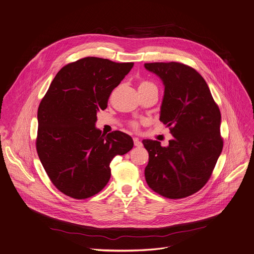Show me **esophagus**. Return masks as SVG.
Returning <instances> with one entry per match:
<instances>
[{
	"instance_id": "34e87169",
	"label": "esophagus",
	"mask_w": 254,
	"mask_h": 254,
	"mask_svg": "<svg viewBox=\"0 0 254 254\" xmlns=\"http://www.w3.org/2000/svg\"><path fill=\"white\" fill-rule=\"evenodd\" d=\"M133 144H134V146H141L142 145L141 141L137 137H133Z\"/></svg>"
}]
</instances>
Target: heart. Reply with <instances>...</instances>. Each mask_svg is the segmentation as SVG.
<instances>
[{
  "mask_svg": "<svg viewBox=\"0 0 254 254\" xmlns=\"http://www.w3.org/2000/svg\"><path fill=\"white\" fill-rule=\"evenodd\" d=\"M148 88H154L156 89V87L154 86V84L148 80H141L139 82V86H138V89H148ZM130 127H133V128H136L137 127V123L136 122H131L130 123Z\"/></svg>",
  "mask_w": 254,
  "mask_h": 254,
  "instance_id": "heart-1",
  "label": "heart"
}]
</instances>
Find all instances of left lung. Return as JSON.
I'll list each match as a JSON object with an SVG mask.
<instances>
[{"label":"left lung","instance_id":"1","mask_svg":"<svg viewBox=\"0 0 254 254\" xmlns=\"http://www.w3.org/2000/svg\"><path fill=\"white\" fill-rule=\"evenodd\" d=\"M144 66L163 81L159 120L174 135L168 146L142 140L148 152L145 181L164 197L184 198L205 186L221 153L220 111L204 78L193 67L178 62L147 63Z\"/></svg>","mask_w":254,"mask_h":254}]
</instances>
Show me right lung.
I'll use <instances>...</instances> for the list:
<instances>
[{"label":"right lung","mask_w":254,"mask_h":254,"mask_svg":"<svg viewBox=\"0 0 254 254\" xmlns=\"http://www.w3.org/2000/svg\"><path fill=\"white\" fill-rule=\"evenodd\" d=\"M133 63L87 57L63 66L38 109L37 152L53 185L64 194L84 199L111 179L110 163L129 151L132 138L120 130L97 129V113Z\"/></svg>","instance_id":"obj_1"}]
</instances>
